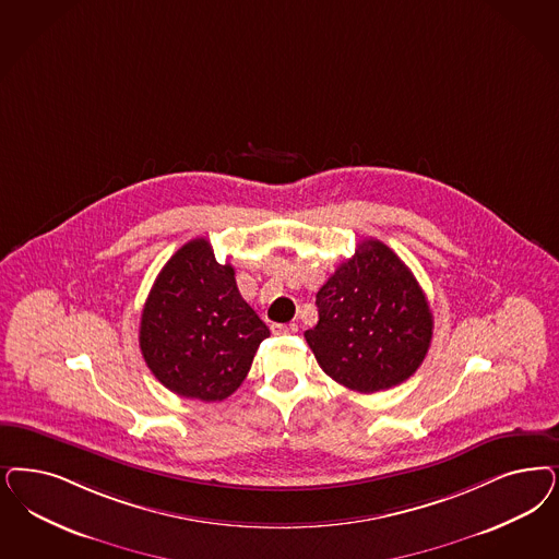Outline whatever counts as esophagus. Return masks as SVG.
I'll list each match as a JSON object with an SVG mask.
<instances>
[{
  "instance_id": "34e87169",
  "label": "esophagus",
  "mask_w": 559,
  "mask_h": 559,
  "mask_svg": "<svg viewBox=\"0 0 559 559\" xmlns=\"http://www.w3.org/2000/svg\"><path fill=\"white\" fill-rule=\"evenodd\" d=\"M272 332L274 334H293L297 332V324H272Z\"/></svg>"
}]
</instances>
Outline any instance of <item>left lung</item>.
Segmentation results:
<instances>
[{"instance_id":"1","label":"left lung","mask_w":559,"mask_h":559,"mask_svg":"<svg viewBox=\"0 0 559 559\" xmlns=\"http://www.w3.org/2000/svg\"><path fill=\"white\" fill-rule=\"evenodd\" d=\"M318 324L306 341L332 380L380 392L424 364L433 316L405 262L378 239L359 243L316 295Z\"/></svg>"}]
</instances>
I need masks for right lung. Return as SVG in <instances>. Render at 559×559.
Returning a JSON list of instances; mask_svg holds the SVG:
<instances>
[{
  "label": "right lung",
  "instance_id": "add662e5",
  "mask_svg": "<svg viewBox=\"0 0 559 559\" xmlns=\"http://www.w3.org/2000/svg\"><path fill=\"white\" fill-rule=\"evenodd\" d=\"M270 330L218 264L192 239L158 272L142 309L140 350L154 378L183 399L223 401L246 380Z\"/></svg>",
  "mask_w": 559,
  "mask_h": 559
}]
</instances>
